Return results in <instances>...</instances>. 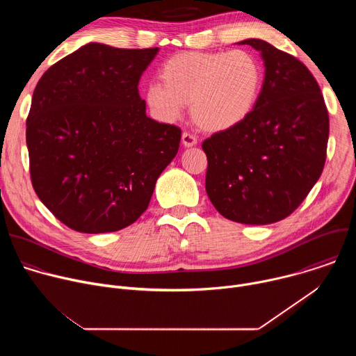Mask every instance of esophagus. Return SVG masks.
Listing matches in <instances>:
<instances>
[{
    "label": "esophagus",
    "mask_w": 356,
    "mask_h": 356,
    "mask_svg": "<svg viewBox=\"0 0 356 356\" xmlns=\"http://www.w3.org/2000/svg\"><path fill=\"white\" fill-rule=\"evenodd\" d=\"M181 142H183V145H184L186 147H190V146H193V145L197 143V138H195V135H193V134H190V132H183V135H181Z\"/></svg>",
    "instance_id": "esophagus-1"
}]
</instances>
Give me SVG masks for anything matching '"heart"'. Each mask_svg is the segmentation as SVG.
<instances>
[{"mask_svg": "<svg viewBox=\"0 0 356 356\" xmlns=\"http://www.w3.org/2000/svg\"><path fill=\"white\" fill-rule=\"evenodd\" d=\"M159 80L145 91L146 104L158 118L176 121L190 106L201 129L220 132L241 124L255 108L264 70L246 50L181 52L162 65Z\"/></svg>", "mask_w": 356, "mask_h": 356, "instance_id": "b5f03b06", "label": "heart"}]
</instances>
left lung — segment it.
<instances>
[{"label":"left lung","instance_id":"obj_1","mask_svg":"<svg viewBox=\"0 0 356 356\" xmlns=\"http://www.w3.org/2000/svg\"><path fill=\"white\" fill-rule=\"evenodd\" d=\"M265 79L252 113L202 142L206 191L225 218L266 225L289 217L320 179L330 118L320 86L297 58L262 39Z\"/></svg>","mask_w":356,"mask_h":356}]
</instances>
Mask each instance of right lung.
I'll use <instances>...</instances> for the list:
<instances>
[{"label": "right lung", "instance_id": "obj_1", "mask_svg": "<svg viewBox=\"0 0 356 356\" xmlns=\"http://www.w3.org/2000/svg\"><path fill=\"white\" fill-rule=\"evenodd\" d=\"M159 47L88 43L50 66L26 118L35 193L84 234L120 231L147 209L181 129L146 117L138 84Z\"/></svg>", "mask_w": 356, "mask_h": 356}]
</instances>
